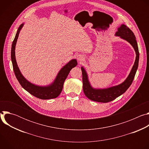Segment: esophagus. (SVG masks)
I'll list each match as a JSON object with an SVG mask.
<instances>
[{
  "label": "esophagus",
  "instance_id": "obj_1",
  "mask_svg": "<svg viewBox=\"0 0 149 149\" xmlns=\"http://www.w3.org/2000/svg\"><path fill=\"white\" fill-rule=\"evenodd\" d=\"M84 59H85V57L82 55H78L77 56V60L79 62H82L83 61H84Z\"/></svg>",
  "mask_w": 149,
  "mask_h": 149
}]
</instances>
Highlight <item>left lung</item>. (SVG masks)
I'll return each mask as SVG.
<instances>
[{
    "label": "left lung",
    "instance_id": "8db88e82",
    "mask_svg": "<svg viewBox=\"0 0 149 149\" xmlns=\"http://www.w3.org/2000/svg\"><path fill=\"white\" fill-rule=\"evenodd\" d=\"M115 36H119L120 38L127 41L133 47L136 55L134 63L129 75L124 81L117 86L106 88H95L93 87L88 79V76L86 70L83 67H81L83 91L86 97L92 101L100 102H108L115 100L117 97L122 95L131 86L138 68L139 52L134 33L126 25L122 24L118 28V30L116 32Z\"/></svg>",
    "mask_w": 149,
    "mask_h": 149
}]
</instances>
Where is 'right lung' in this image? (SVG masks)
Returning <instances> with one entry per match:
<instances>
[{
	"mask_svg": "<svg viewBox=\"0 0 149 149\" xmlns=\"http://www.w3.org/2000/svg\"><path fill=\"white\" fill-rule=\"evenodd\" d=\"M24 23L19 26L15 38L12 42L11 48V60L15 76L21 85V86L32 95L42 100L55 98L61 94L63 88V83H64V81L68 77L70 71L72 70V68L77 66V61L75 59H72L69 61L66 65H65L59 70L54 81L48 86H40L32 84L28 81L21 73L17 66L15 56V47L16 42L20 31L24 26Z\"/></svg>",
	"mask_w": 149,
	"mask_h": 149,
	"instance_id": "obj_1",
	"label": "right lung"
}]
</instances>
